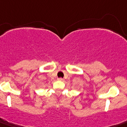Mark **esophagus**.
I'll list each match as a JSON object with an SVG mask.
<instances>
[{"label":"esophagus","instance_id":"34e87169","mask_svg":"<svg viewBox=\"0 0 127 127\" xmlns=\"http://www.w3.org/2000/svg\"><path fill=\"white\" fill-rule=\"evenodd\" d=\"M58 80H59V81H64V79H63V78H58Z\"/></svg>","mask_w":127,"mask_h":127}]
</instances>
